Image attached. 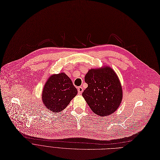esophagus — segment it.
<instances>
[{
    "mask_svg": "<svg viewBox=\"0 0 160 160\" xmlns=\"http://www.w3.org/2000/svg\"><path fill=\"white\" fill-rule=\"evenodd\" d=\"M78 93H79V94H81L83 92V88H82V87H79L78 88Z\"/></svg>",
    "mask_w": 160,
    "mask_h": 160,
    "instance_id": "34e87169",
    "label": "esophagus"
}]
</instances>
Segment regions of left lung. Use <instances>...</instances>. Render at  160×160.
Here are the masks:
<instances>
[{
	"label": "left lung",
	"mask_w": 160,
	"mask_h": 160,
	"mask_svg": "<svg viewBox=\"0 0 160 160\" xmlns=\"http://www.w3.org/2000/svg\"><path fill=\"white\" fill-rule=\"evenodd\" d=\"M85 81L88 87L82 96L94 114L107 117L118 109L122 101V88L112 68L108 66L91 68Z\"/></svg>",
	"instance_id": "obj_1"
}]
</instances>
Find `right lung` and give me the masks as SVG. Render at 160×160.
<instances>
[{"mask_svg": "<svg viewBox=\"0 0 160 160\" xmlns=\"http://www.w3.org/2000/svg\"><path fill=\"white\" fill-rule=\"evenodd\" d=\"M78 94V90L72 80L64 72L52 74L43 88L42 99L47 109L52 112L63 111Z\"/></svg>", "mask_w": 160, "mask_h": 160, "instance_id": "add662e5", "label": "right lung"}]
</instances>
